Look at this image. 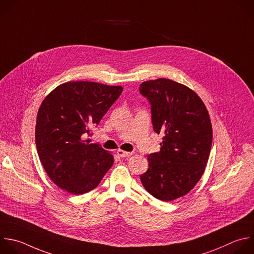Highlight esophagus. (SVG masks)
Masks as SVG:
<instances>
[{"label": "esophagus", "instance_id": "1", "mask_svg": "<svg viewBox=\"0 0 254 254\" xmlns=\"http://www.w3.org/2000/svg\"><path fill=\"white\" fill-rule=\"evenodd\" d=\"M117 153H118V155H119V156H121V157H128V156L132 155V153H133V152L124 151V150H121V149H119V150L117 151Z\"/></svg>", "mask_w": 254, "mask_h": 254}]
</instances>
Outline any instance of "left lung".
<instances>
[{"label": "left lung", "instance_id": "1", "mask_svg": "<svg viewBox=\"0 0 254 254\" xmlns=\"http://www.w3.org/2000/svg\"><path fill=\"white\" fill-rule=\"evenodd\" d=\"M139 94L150 105L153 130L163 134L140 182L155 198L171 201L188 194L204 173L212 142L209 115L194 92L172 79L144 81Z\"/></svg>", "mask_w": 254, "mask_h": 254}]
</instances>
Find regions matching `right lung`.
Masks as SVG:
<instances>
[{
  "instance_id": "obj_1",
  "label": "right lung",
  "mask_w": 254,
  "mask_h": 254,
  "mask_svg": "<svg viewBox=\"0 0 254 254\" xmlns=\"http://www.w3.org/2000/svg\"><path fill=\"white\" fill-rule=\"evenodd\" d=\"M123 92L93 81H68L42 103L37 117L36 145L49 178L60 189L82 194L99 186L114 164L100 143L84 139Z\"/></svg>"
}]
</instances>
